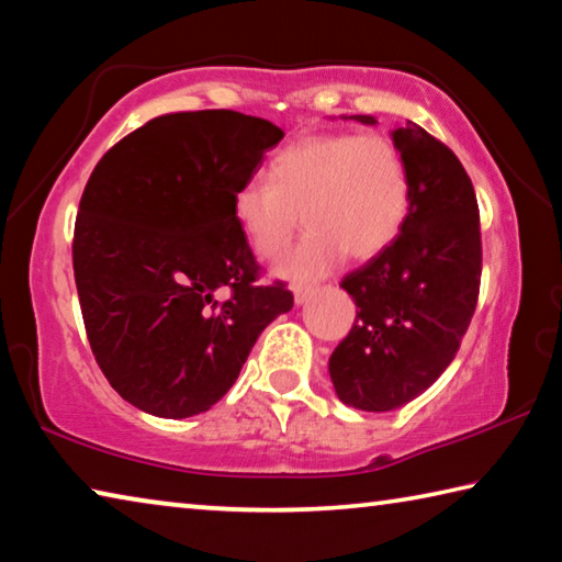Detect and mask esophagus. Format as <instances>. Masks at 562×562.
Listing matches in <instances>:
<instances>
[{
	"mask_svg": "<svg viewBox=\"0 0 562 562\" xmlns=\"http://www.w3.org/2000/svg\"><path fill=\"white\" fill-rule=\"evenodd\" d=\"M319 288L317 284H297V288H294V302L297 304H304L307 302L312 294H315Z\"/></svg>",
	"mask_w": 562,
	"mask_h": 562,
	"instance_id": "1",
	"label": "esophagus"
}]
</instances>
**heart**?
<instances>
[{
	"mask_svg": "<svg viewBox=\"0 0 562 562\" xmlns=\"http://www.w3.org/2000/svg\"><path fill=\"white\" fill-rule=\"evenodd\" d=\"M270 180L233 193V215L258 258L278 262L300 225V250L282 265L292 280L325 274L345 258H374L396 240L412 205L406 158L382 133H315L272 156Z\"/></svg>",
	"mask_w": 562,
	"mask_h": 562,
	"instance_id": "1",
	"label": "heart"
}]
</instances>
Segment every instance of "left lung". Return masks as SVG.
I'll use <instances>...</instances> for the list:
<instances>
[{
	"label": "left lung",
	"instance_id": "1",
	"mask_svg": "<svg viewBox=\"0 0 562 562\" xmlns=\"http://www.w3.org/2000/svg\"><path fill=\"white\" fill-rule=\"evenodd\" d=\"M392 138L412 176V205L396 240L341 280L359 310L329 357L337 396L361 412H392L443 374L481 288V215L461 160L412 121Z\"/></svg>",
	"mask_w": 562,
	"mask_h": 562
}]
</instances>
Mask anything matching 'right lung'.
Here are the masks:
<instances>
[{"label":"right lung","mask_w":562,"mask_h":562,"mask_svg":"<svg viewBox=\"0 0 562 562\" xmlns=\"http://www.w3.org/2000/svg\"><path fill=\"white\" fill-rule=\"evenodd\" d=\"M282 136L227 109L166 113L93 168L74 225L76 290L97 364L140 412H207L292 310L288 284L258 282L233 215V193Z\"/></svg>","instance_id":"1"}]
</instances>
